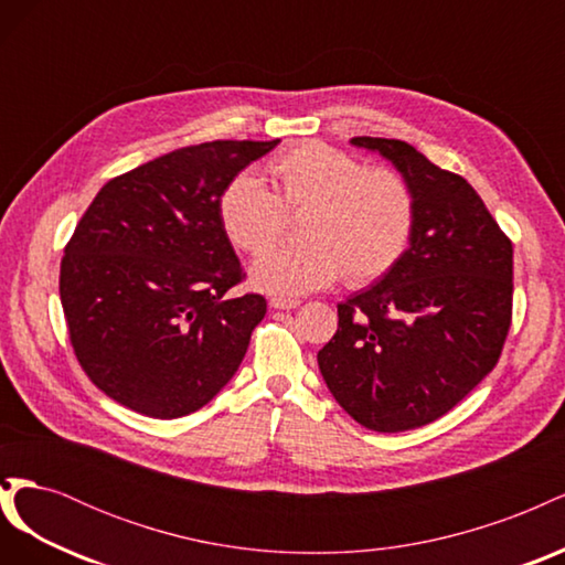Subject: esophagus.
Wrapping results in <instances>:
<instances>
[{"label": "esophagus", "instance_id": "esophagus-1", "mask_svg": "<svg viewBox=\"0 0 565 565\" xmlns=\"http://www.w3.org/2000/svg\"><path fill=\"white\" fill-rule=\"evenodd\" d=\"M301 301L299 299H282V297H273L270 299V306L276 311H292V309H297Z\"/></svg>", "mask_w": 565, "mask_h": 565}]
</instances>
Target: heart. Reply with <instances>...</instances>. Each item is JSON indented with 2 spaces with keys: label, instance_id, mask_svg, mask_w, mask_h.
Segmentation results:
<instances>
[{
  "label": "heart",
  "instance_id": "b5f03b06",
  "mask_svg": "<svg viewBox=\"0 0 565 565\" xmlns=\"http://www.w3.org/2000/svg\"><path fill=\"white\" fill-rule=\"evenodd\" d=\"M276 193L249 174L221 193L218 216L235 247L259 256L303 213L307 241L262 256L252 282L270 295H306L332 285H367L401 262L415 228V193L393 169L365 167L328 143H299L268 164Z\"/></svg>",
  "mask_w": 565,
  "mask_h": 565
}]
</instances>
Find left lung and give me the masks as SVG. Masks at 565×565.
Masks as SVG:
<instances>
[{
    "instance_id": "8db88e82",
    "label": "left lung",
    "mask_w": 565,
    "mask_h": 565,
    "mask_svg": "<svg viewBox=\"0 0 565 565\" xmlns=\"http://www.w3.org/2000/svg\"><path fill=\"white\" fill-rule=\"evenodd\" d=\"M415 193L409 247L386 276L337 306L318 351L334 401L380 434L431 424L498 365L511 324L514 249L459 174L396 139L355 136Z\"/></svg>"
}]
</instances>
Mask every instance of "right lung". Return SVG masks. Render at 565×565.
Returning a JSON list of instances; mask_svg holds the SVG:
<instances>
[{
    "mask_svg": "<svg viewBox=\"0 0 565 565\" xmlns=\"http://www.w3.org/2000/svg\"><path fill=\"white\" fill-rule=\"evenodd\" d=\"M280 141H212L100 188L65 245L61 303L87 377L134 413L177 419L241 367L266 316L218 216L224 188Z\"/></svg>",
    "mask_w": 565,
    "mask_h": 565,
    "instance_id": "add662e5",
    "label": "right lung"
}]
</instances>
